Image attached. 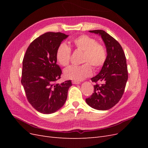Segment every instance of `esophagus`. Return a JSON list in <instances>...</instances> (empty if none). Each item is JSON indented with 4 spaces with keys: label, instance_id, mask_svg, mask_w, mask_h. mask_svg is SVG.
I'll use <instances>...</instances> for the list:
<instances>
[{
    "label": "esophagus",
    "instance_id": "esophagus-1",
    "mask_svg": "<svg viewBox=\"0 0 148 148\" xmlns=\"http://www.w3.org/2000/svg\"><path fill=\"white\" fill-rule=\"evenodd\" d=\"M72 83L75 84H79L80 82H79V81H75V80H73V81H72Z\"/></svg>",
    "mask_w": 148,
    "mask_h": 148
}]
</instances>
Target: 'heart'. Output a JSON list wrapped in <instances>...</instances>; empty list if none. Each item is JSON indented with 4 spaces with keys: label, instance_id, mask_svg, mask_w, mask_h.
Masks as SVG:
<instances>
[{
    "label": "heart",
    "instance_id": "obj_1",
    "mask_svg": "<svg viewBox=\"0 0 148 148\" xmlns=\"http://www.w3.org/2000/svg\"><path fill=\"white\" fill-rule=\"evenodd\" d=\"M76 51L83 52L82 62L79 66H70L64 70L66 78L73 80H81L90 76L92 66L95 70H99L106 63L107 58L106 48L103 44L86 34H82L70 41ZM71 50L70 47L62 43L58 47L56 59L61 66H66L70 64Z\"/></svg>",
    "mask_w": 148,
    "mask_h": 148
}]
</instances>
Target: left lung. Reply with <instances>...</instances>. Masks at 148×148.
Here are the masks:
<instances>
[{
    "mask_svg": "<svg viewBox=\"0 0 148 148\" xmlns=\"http://www.w3.org/2000/svg\"><path fill=\"white\" fill-rule=\"evenodd\" d=\"M89 32L99 34L104 42L107 52L105 64L96 77L94 92L86 99L87 104L97 110H108L122 98L128 79L127 60L119 42L106 31L97 29Z\"/></svg>",
    "mask_w": 148,
    "mask_h": 148,
    "instance_id": "8db88e82",
    "label": "left lung"
}]
</instances>
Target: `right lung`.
Segmentation results:
<instances>
[{
    "instance_id": "right-lung-1",
    "label": "right lung",
    "mask_w": 148,
    "mask_h": 148,
    "mask_svg": "<svg viewBox=\"0 0 148 148\" xmlns=\"http://www.w3.org/2000/svg\"><path fill=\"white\" fill-rule=\"evenodd\" d=\"M68 35L47 32L31 42L23 60L21 82L29 104L39 112H55L64 106L70 80L56 83L62 70L57 63V49Z\"/></svg>"
}]
</instances>
